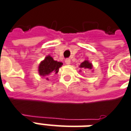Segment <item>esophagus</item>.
<instances>
[{
  "instance_id": "34e87169",
  "label": "esophagus",
  "mask_w": 131,
  "mask_h": 131,
  "mask_svg": "<svg viewBox=\"0 0 131 131\" xmlns=\"http://www.w3.org/2000/svg\"><path fill=\"white\" fill-rule=\"evenodd\" d=\"M65 63L66 64H71V60H70V59H66L65 60Z\"/></svg>"
}]
</instances>
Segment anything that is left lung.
I'll list each match as a JSON object with an SVG mask.
<instances>
[{
    "label": "left lung",
    "instance_id": "8db88e82",
    "mask_svg": "<svg viewBox=\"0 0 131 131\" xmlns=\"http://www.w3.org/2000/svg\"><path fill=\"white\" fill-rule=\"evenodd\" d=\"M79 67L80 68L85 69H88V70H92V71H93V64L90 62L88 60H84L80 64Z\"/></svg>",
    "mask_w": 131,
    "mask_h": 131
}]
</instances>
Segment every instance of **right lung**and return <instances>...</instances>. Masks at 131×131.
<instances>
[{
    "mask_svg": "<svg viewBox=\"0 0 131 131\" xmlns=\"http://www.w3.org/2000/svg\"><path fill=\"white\" fill-rule=\"evenodd\" d=\"M62 64V62L55 61L50 55L48 54L45 57L43 61L40 62L38 65V71L41 77H48L52 74H57ZM47 79L48 80V79L47 78Z\"/></svg>",
    "mask_w": 131,
    "mask_h": 131,
    "instance_id": "obj_1",
    "label": "right lung"
}]
</instances>
